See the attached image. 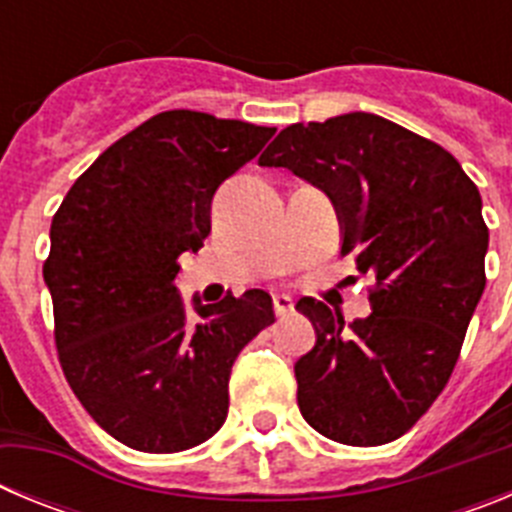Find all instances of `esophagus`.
<instances>
[{
  "instance_id": "esophagus-1",
  "label": "esophagus",
  "mask_w": 512,
  "mask_h": 512,
  "mask_svg": "<svg viewBox=\"0 0 512 512\" xmlns=\"http://www.w3.org/2000/svg\"><path fill=\"white\" fill-rule=\"evenodd\" d=\"M292 310H295L292 297L274 295V315H277V318H287V315H292Z\"/></svg>"
}]
</instances>
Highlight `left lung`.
<instances>
[{
  "label": "left lung",
  "instance_id": "8db88e82",
  "mask_svg": "<svg viewBox=\"0 0 512 512\" xmlns=\"http://www.w3.org/2000/svg\"><path fill=\"white\" fill-rule=\"evenodd\" d=\"M259 164L323 189L341 256L374 274L372 315L351 325L323 302H297L318 333L295 364L302 418L346 446L395 441L443 392L485 292L477 184L446 148L369 112L295 122Z\"/></svg>",
  "mask_w": 512,
  "mask_h": 512
}]
</instances>
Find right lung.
I'll use <instances>...</instances> for the list:
<instances>
[{"label": "right lung", "mask_w": 512, "mask_h": 512, "mask_svg": "<svg viewBox=\"0 0 512 512\" xmlns=\"http://www.w3.org/2000/svg\"><path fill=\"white\" fill-rule=\"evenodd\" d=\"M277 128L169 110L122 135L74 182L51 223L43 277L66 382L104 431L135 451L200 446L228 418L235 356L274 323L264 289L197 302L179 256L210 235L217 187Z\"/></svg>", "instance_id": "obj_1"}]
</instances>
